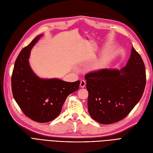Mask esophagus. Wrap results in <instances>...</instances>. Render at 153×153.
I'll list each match as a JSON object with an SVG mask.
<instances>
[{"label": "esophagus", "instance_id": "1", "mask_svg": "<svg viewBox=\"0 0 153 153\" xmlns=\"http://www.w3.org/2000/svg\"><path fill=\"white\" fill-rule=\"evenodd\" d=\"M80 85V87H82V88H84V87H85V85H86V82H85V80H81Z\"/></svg>", "mask_w": 153, "mask_h": 153}]
</instances>
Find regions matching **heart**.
I'll return each mask as SVG.
<instances>
[{
  "mask_svg": "<svg viewBox=\"0 0 153 153\" xmlns=\"http://www.w3.org/2000/svg\"><path fill=\"white\" fill-rule=\"evenodd\" d=\"M108 60V57L106 56H102L98 59L96 62H94V64L92 65V70L94 71H99L106 65Z\"/></svg>",
  "mask_w": 153,
  "mask_h": 153,
  "instance_id": "1",
  "label": "heart"
}]
</instances>
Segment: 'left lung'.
<instances>
[{"mask_svg":"<svg viewBox=\"0 0 153 153\" xmlns=\"http://www.w3.org/2000/svg\"><path fill=\"white\" fill-rule=\"evenodd\" d=\"M85 78L89 114L104 125L127 117L143 96L146 83L144 63L134 47L124 68H105L88 73Z\"/></svg>","mask_w":153,"mask_h":153,"instance_id":"left-lung-1","label":"left lung"}]
</instances>
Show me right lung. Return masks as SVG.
<instances>
[{"instance_id":"obj_1","label":"right lung","mask_w":153,"mask_h":153,"mask_svg":"<svg viewBox=\"0 0 153 153\" xmlns=\"http://www.w3.org/2000/svg\"><path fill=\"white\" fill-rule=\"evenodd\" d=\"M43 35L36 36L20 52L11 78L16 102L26 117L39 123L49 122L58 117L66 97L77 91L80 83V80L68 82L58 78H41L31 70V50Z\"/></svg>"}]
</instances>
